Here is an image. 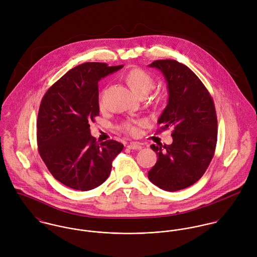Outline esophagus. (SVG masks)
<instances>
[{
    "label": "esophagus",
    "mask_w": 257,
    "mask_h": 257,
    "mask_svg": "<svg viewBox=\"0 0 257 257\" xmlns=\"http://www.w3.org/2000/svg\"><path fill=\"white\" fill-rule=\"evenodd\" d=\"M127 147L130 148V149H136V150H141L143 147L140 145V144H138V143H131Z\"/></svg>",
    "instance_id": "34e87169"
}]
</instances>
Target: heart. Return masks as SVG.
<instances>
[{"label": "heart", "instance_id": "obj_1", "mask_svg": "<svg viewBox=\"0 0 257 257\" xmlns=\"http://www.w3.org/2000/svg\"><path fill=\"white\" fill-rule=\"evenodd\" d=\"M125 81L131 86L133 91L138 95H147L151 89L154 87V79L147 71L141 68H133L124 76ZM102 103V99H101ZM143 121L139 122L142 123ZM122 130L128 134H137V125L133 121H127L122 124Z\"/></svg>", "mask_w": 257, "mask_h": 257}]
</instances>
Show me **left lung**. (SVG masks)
<instances>
[{"instance_id":"8db88e82","label":"left lung","mask_w":257,"mask_h":257,"mask_svg":"<svg viewBox=\"0 0 257 257\" xmlns=\"http://www.w3.org/2000/svg\"><path fill=\"white\" fill-rule=\"evenodd\" d=\"M168 88V103L158 118L157 133L172 128L173 143L154 146L158 159L148 179L162 190L174 192L196 183L206 172L217 145L218 119L213 98L190 68L176 60H155Z\"/></svg>"}]
</instances>
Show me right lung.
Listing matches in <instances>:
<instances>
[{
    "label": "right lung",
    "instance_id": "add662e5",
    "mask_svg": "<svg viewBox=\"0 0 257 257\" xmlns=\"http://www.w3.org/2000/svg\"><path fill=\"white\" fill-rule=\"evenodd\" d=\"M122 68L86 62L69 70L43 96L38 110V152L52 176L80 191L104 183L111 162L123 149L115 141L98 144L90 121L99 115L98 82Z\"/></svg>",
    "mask_w": 257,
    "mask_h": 257
}]
</instances>
